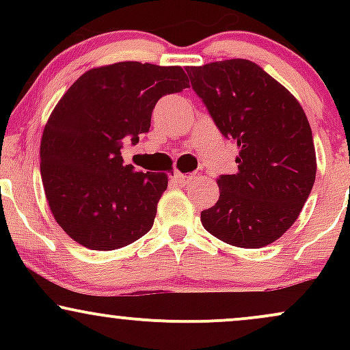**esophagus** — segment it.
<instances>
[{"instance_id": "34e87169", "label": "esophagus", "mask_w": 350, "mask_h": 350, "mask_svg": "<svg viewBox=\"0 0 350 350\" xmlns=\"http://www.w3.org/2000/svg\"><path fill=\"white\" fill-rule=\"evenodd\" d=\"M192 179H196V176H191V174H183V172H176L174 174V180L179 184V186H189V183H191Z\"/></svg>"}]
</instances>
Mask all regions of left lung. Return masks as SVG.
Segmentation results:
<instances>
[{
  "mask_svg": "<svg viewBox=\"0 0 350 350\" xmlns=\"http://www.w3.org/2000/svg\"><path fill=\"white\" fill-rule=\"evenodd\" d=\"M186 70L215 126L239 146V172L219 176V200L200 212V222L234 247L270 245L298 219L316 179L306 113L252 60H220Z\"/></svg>",
  "mask_w": 350,
  "mask_h": 350,
  "instance_id": "1",
  "label": "left lung"
}]
</instances>
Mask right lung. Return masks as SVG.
I'll return each instance as SVG.
<instances>
[{
	"mask_svg": "<svg viewBox=\"0 0 350 350\" xmlns=\"http://www.w3.org/2000/svg\"><path fill=\"white\" fill-rule=\"evenodd\" d=\"M187 87L178 66L118 62L85 72L59 100L42 133L41 178L72 240L107 252L151 230L167 176L123 164V139L138 143L158 100Z\"/></svg>",
	"mask_w": 350,
	"mask_h": 350,
	"instance_id": "1",
	"label": "right lung"
}]
</instances>
